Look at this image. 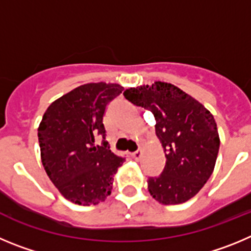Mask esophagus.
<instances>
[{
	"label": "esophagus",
	"mask_w": 251,
	"mask_h": 251,
	"mask_svg": "<svg viewBox=\"0 0 251 251\" xmlns=\"http://www.w3.org/2000/svg\"><path fill=\"white\" fill-rule=\"evenodd\" d=\"M141 155H142L141 150H136V151H134V152L131 153V156H132V159H134V160H139L140 157H141Z\"/></svg>",
	"instance_id": "esophagus-1"
}]
</instances>
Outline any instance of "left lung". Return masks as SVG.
<instances>
[{"label":"left lung","mask_w":251,"mask_h":251,"mask_svg":"<svg viewBox=\"0 0 251 251\" xmlns=\"http://www.w3.org/2000/svg\"><path fill=\"white\" fill-rule=\"evenodd\" d=\"M124 96L152 112L156 120L155 132L166 164L159 176L148 179L150 194L164 205L187 201L201 190L215 166L220 140L213 115L168 82L131 87Z\"/></svg>","instance_id":"8db88e82"}]
</instances>
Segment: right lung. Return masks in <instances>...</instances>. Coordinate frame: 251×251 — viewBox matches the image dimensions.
<instances>
[{
	"label": "right lung",
	"instance_id": "obj_1",
	"mask_svg": "<svg viewBox=\"0 0 251 251\" xmlns=\"http://www.w3.org/2000/svg\"><path fill=\"white\" fill-rule=\"evenodd\" d=\"M117 83H86L49 106L38 126L41 159L50 180L78 205H96L111 194L114 174L125 157L106 141L102 119L110 101L123 92ZM101 137V146L96 139Z\"/></svg>",
	"mask_w": 251,
	"mask_h": 251
}]
</instances>
